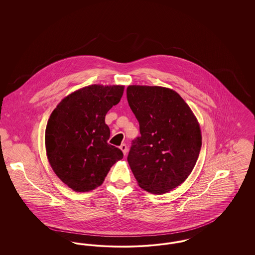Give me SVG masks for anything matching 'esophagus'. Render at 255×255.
I'll use <instances>...</instances> for the list:
<instances>
[{"mask_svg":"<svg viewBox=\"0 0 255 255\" xmlns=\"http://www.w3.org/2000/svg\"><path fill=\"white\" fill-rule=\"evenodd\" d=\"M120 148L122 149V151L123 152L124 155L127 154V152H128V147H127V145H126L125 143H122V145L120 146Z\"/></svg>","mask_w":255,"mask_h":255,"instance_id":"1","label":"esophagus"}]
</instances>
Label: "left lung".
Returning <instances> with one entry per match:
<instances>
[{"instance_id": "1", "label": "left lung", "mask_w": 255, "mask_h": 255, "mask_svg": "<svg viewBox=\"0 0 255 255\" xmlns=\"http://www.w3.org/2000/svg\"><path fill=\"white\" fill-rule=\"evenodd\" d=\"M129 106L139 123L127 160L138 185L163 194L184 182L202 146L198 121L181 96L158 86H129Z\"/></svg>"}]
</instances>
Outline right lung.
Here are the masks:
<instances>
[{
	"instance_id": "add662e5",
	"label": "right lung",
	"mask_w": 255,
	"mask_h": 255,
	"mask_svg": "<svg viewBox=\"0 0 255 255\" xmlns=\"http://www.w3.org/2000/svg\"><path fill=\"white\" fill-rule=\"evenodd\" d=\"M124 86L91 85L65 97L49 117L45 144L49 164L76 192L101 185L110 168L123 158L108 143L105 116L122 98Z\"/></svg>"
}]
</instances>
